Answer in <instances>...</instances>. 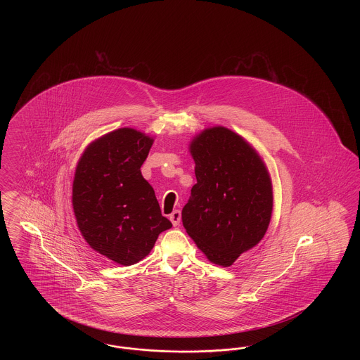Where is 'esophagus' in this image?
I'll return each instance as SVG.
<instances>
[{
  "mask_svg": "<svg viewBox=\"0 0 360 360\" xmlns=\"http://www.w3.org/2000/svg\"><path fill=\"white\" fill-rule=\"evenodd\" d=\"M169 219H170V221H172L174 226L179 225V223H181V212L179 210H174Z\"/></svg>",
  "mask_w": 360,
  "mask_h": 360,
  "instance_id": "1",
  "label": "esophagus"
}]
</instances>
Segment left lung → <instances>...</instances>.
Listing matches in <instances>:
<instances>
[{
  "instance_id": "left-lung-1",
  "label": "left lung",
  "mask_w": 360,
  "mask_h": 360,
  "mask_svg": "<svg viewBox=\"0 0 360 360\" xmlns=\"http://www.w3.org/2000/svg\"><path fill=\"white\" fill-rule=\"evenodd\" d=\"M197 184L182 223L207 259L228 267L264 236L273 212L269 172L255 150L224 127L190 144Z\"/></svg>"
}]
</instances>
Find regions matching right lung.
Here are the masks:
<instances>
[{
	"label": "right lung",
	"instance_id": "1",
	"mask_svg": "<svg viewBox=\"0 0 360 360\" xmlns=\"http://www.w3.org/2000/svg\"><path fill=\"white\" fill-rule=\"evenodd\" d=\"M153 143L141 132L120 128L91 143L75 170L78 228L93 250L122 266L148 255L159 233L172 226L140 172Z\"/></svg>",
	"mask_w": 360,
	"mask_h": 360
}]
</instances>
